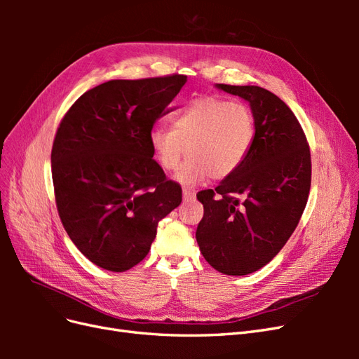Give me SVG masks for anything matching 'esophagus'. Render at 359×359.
I'll list each match as a JSON object with an SVG mask.
<instances>
[{
    "instance_id": "obj_1",
    "label": "esophagus",
    "mask_w": 359,
    "mask_h": 359,
    "mask_svg": "<svg viewBox=\"0 0 359 359\" xmlns=\"http://www.w3.org/2000/svg\"><path fill=\"white\" fill-rule=\"evenodd\" d=\"M182 198H184V201H191V199L196 198V191L191 190V189H184L182 190Z\"/></svg>"
}]
</instances>
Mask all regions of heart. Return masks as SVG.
Wrapping results in <instances>:
<instances>
[{
    "label": "heart",
    "instance_id": "1",
    "mask_svg": "<svg viewBox=\"0 0 359 359\" xmlns=\"http://www.w3.org/2000/svg\"><path fill=\"white\" fill-rule=\"evenodd\" d=\"M256 139V118L244 103L222 97H201L193 100L175 119L172 128L156 126L148 140L158 165L177 170L184 186L232 177L243 166Z\"/></svg>",
    "mask_w": 359,
    "mask_h": 359
}]
</instances>
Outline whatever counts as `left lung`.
<instances>
[{
    "instance_id": "1",
    "label": "left lung",
    "mask_w": 359,
    "mask_h": 359,
    "mask_svg": "<svg viewBox=\"0 0 359 359\" xmlns=\"http://www.w3.org/2000/svg\"><path fill=\"white\" fill-rule=\"evenodd\" d=\"M217 88L250 103L256 139L232 177L198 193L203 217L196 240L214 269L245 276L271 262L298 226L311 184L310 147L297 116L276 94L255 85Z\"/></svg>"
}]
</instances>
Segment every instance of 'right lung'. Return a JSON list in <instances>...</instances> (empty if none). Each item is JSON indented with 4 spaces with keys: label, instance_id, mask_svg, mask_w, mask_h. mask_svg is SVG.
<instances>
[{
    "label": "right lung",
    "instance_id": "right-lung-1",
    "mask_svg": "<svg viewBox=\"0 0 359 359\" xmlns=\"http://www.w3.org/2000/svg\"><path fill=\"white\" fill-rule=\"evenodd\" d=\"M186 82L184 74L104 82L61 119L50 154L57 210L73 244L97 266L123 273L137 265L158 222L182 201L148 136Z\"/></svg>",
    "mask_w": 359,
    "mask_h": 359
}]
</instances>
